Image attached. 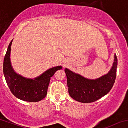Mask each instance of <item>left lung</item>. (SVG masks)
Segmentation results:
<instances>
[{
  "label": "left lung",
  "instance_id": "left-lung-1",
  "mask_svg": "<svg viewBox=\"0 0 128 128\" xmlns=\"http://www.w3.org/2000/svg\"><path fill=\"white\" fill-rule=\"evenodd\" d=\"M118 58L114 55V62L106 75L95 80L84 78L66 68L67 85L70 97L82 103H91L108 94L112 88L116 78Z\"/></svg>",
  "mask_w": 128,
  "mask_h": 128
}]
</instances>
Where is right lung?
Returning a JSON list of instances; mask_svg holds the SVG:
<instances>
[{"mask_svg": "<svg viewBox=\"0 0 128 128\" xmlns=\"http://www.w3.org/2000/svg\"><path fill=\"white\" fill-rule=\"evenodd\" d=\"M12 41L8 45L4 61V74L8 87L15 97L24 101L36 102L45 98L47 95L50 79L62 66L49 69L34 79L26 78L16 74L10 62V51Z\"/></svg>", "mask_w": 128, "mask_h": 128, "instance_id": "1", "label": "right lung"}]
</instances>
